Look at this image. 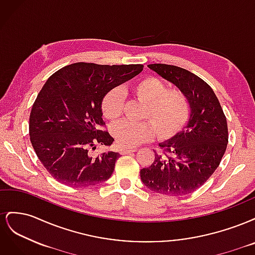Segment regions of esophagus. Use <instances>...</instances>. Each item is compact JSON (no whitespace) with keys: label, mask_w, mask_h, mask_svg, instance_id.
<instances>
[{"label":"esophagus","mask_w":255,"mask_h":255,"mask_svg":"<svg viewBox=\"0 0 255 255\" xmlns=\"http://www.w3.org/2000/svg\"><path fill=\"white\" fill-rule=\"evenodd\" d=\"M136 152V149H126V148H121L120 149V153L122 155H126V154H129V153H133Z\"/></svg>","instance_id":"1"}]
</instances>
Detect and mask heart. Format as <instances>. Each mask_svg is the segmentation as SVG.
<instances>
[{
  "mask_svg": "<svg viewBox=\"0 0 255 255\" xmlns=\"http://www.w3.org/2000/svg\"><path fill=\"white\" fill-rule=\"evenodd\" d=\"M134 95L146 103L143 118L149 121L123 120L114 125L112 134L121 146L132 148L151 140L154 134L160 139H169L186 125L190 106L183 91L169 89L167 84L155 76H146L133 85ZM125 97L119 88L111 89L102 100L104 117L117 120L123 112Z\"/></svg>",
  "mask_w": 255,
  "mask_h": 255,
  "instance_id": "b5f03b06",
  "label": "heart"
}]
</instances>
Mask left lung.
I'll list each match as a JSON object with an SVG mask.
<instances>
[{
	"mask_svg": "<svg viewBox=\"0 0 255 255\" xmlns=\"http://www.w3.org/2000/svg\"><path fill=\"white\" fill-rule=\"evenodd\" d=\"M186 95L190 117L185 129L159 143L153 164L140 170V179L152 191L168 196L191 194L218 168L228 145L227 118L210 85L176 66L148 65Z\"/></svg>",
	"mask_w": 255,
	"mask_h": 255,
	"instance_id": "1",
	"label": "left lung"
}]
</instances>
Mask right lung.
Here are the masks:
<instances>
[{
	"mask_svg": "<svg viewBox=\"0 0 255 255\" xmlns=\"http://www.w3.org/2000/svg\"><path fill=\"white\" fill-rule=\"evenodd\" d=\"M142 68L75 63L45 82L29 115V138L38 158L56 181L86 187L110 179L120 154L110 151L94 157L89 152L97 142L111 145L114 141L100 128L105 125L102 100Z\"/></svg>",
	"mask_w": 255,
	"mask_h": 255,
	"instance_id": "obj_1",
	"label": "right lung"
}]
</instances>
